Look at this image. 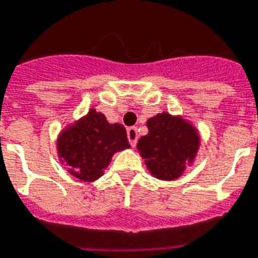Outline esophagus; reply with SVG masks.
<instances>
[{
  "mask_svg": "<svg viewBox=\"0 0 258 258\" xmlns=\"http://www.w3.org/2000/svg\"><path fill=\"white\" fill-rule=\"evenodd\" d=\"M127 137H128V141L131 146H135L137 145V141H138V131H137V127H130L127 128Z\"/></svg>",
  "mask_w": 258,
  "mask_h": 258,
  "instance_id": "esophagus-1",
  "label": "esophagus"
}]
</instances>
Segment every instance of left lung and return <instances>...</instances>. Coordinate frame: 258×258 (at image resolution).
Here are the masks:
<instances>
[{
    "instance_id": "8db88e82",
    "label": "left lung",
    "mask_w": 258,
    "mask_h": 258,
    "mask_svg": "<svg viewBox=\"0 0 258 258\" xmlns=\"http://www.w3.org/2000/svg\"><path fill=\"white\" fill-rule=\"evenodd\" d=\"M149 133L137 144L149 172L161 180L180 177L187 165L194 163L200 149L197 128L182 116L168 112L158 113L146 121Z\"/></svg>"
}]
</instances>
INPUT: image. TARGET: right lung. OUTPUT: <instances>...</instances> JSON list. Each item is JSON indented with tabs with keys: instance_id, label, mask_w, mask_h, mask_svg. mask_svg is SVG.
<instances>
[{
	"instance_id": "right-lung-1",
	"label": "right lung",
	"mask_w": 258,
	"mask_h": 258,
	"mask_svg": "<svg viewBox=\"0 0 258 258\" xmlns=\"http://www.w3.org/2000/svg\"><path fill=\"white\" fill-rule=\"evenodd\" d=\"M125 128L109 123L104 113H89L67 125L57 137V154L68 173L82 182H94L104 175L114 153L128 149Z\"/></svg>"
}]
</instances>
